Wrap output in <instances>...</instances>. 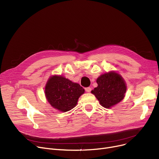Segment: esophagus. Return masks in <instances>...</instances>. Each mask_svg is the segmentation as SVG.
<instances>
[{
    "mask_svg": "<svg viewBox=\"0 0 159 159\" xmlns=\"http://www.w3.org/2000/svg\"><path fill=\"white\" fill-rule=\"evenodd\" d=\"M85 90L87 93H89L90 91H91V88L90 87H88V88H85Z\"/></svg>",
    "mask_w": 159,
    "mask_h": 159,
    "instance_id": "1",
    "label": "esophagus"
}]
</instances>
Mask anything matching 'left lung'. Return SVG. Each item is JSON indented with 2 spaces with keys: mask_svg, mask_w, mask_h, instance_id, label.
Segmentation results:
<instances>
[{
  "mask_svg": "<svg viewBox=\"0 0 159 159\" xmlns=\"http://www.w3.org/2000/svg\"><path fill=\"white\" fill-rule=\"evenodd\" d=\"M98 86L91 91L101 106L110 108L124 98L126 84L120 75L115 71L106 73L97 78Z\"/></svg>",
  "mask_w": 159,
  "mask_h": 159,
  "instance_id": "8db88e82",
  "label": "left lung"
}]
</instances>
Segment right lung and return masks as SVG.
<instances>
[{
    "instance_id": "1",
    "label": "right lung",
    "mask_w": 159,
    "mask_h": 159,
    "mask_svg": "<svg viewBox=\"0 0 159 159\" xmlns=\"http://www.w3.org/2000/svg\"><path fill=\"white\" fill-rule=\"evenodd\" d=\"M84 89L61 75L49 77L45 87L47 101L55 109L62 112L71 110L77 105Z\"/></svg>"
}]
</instances>
